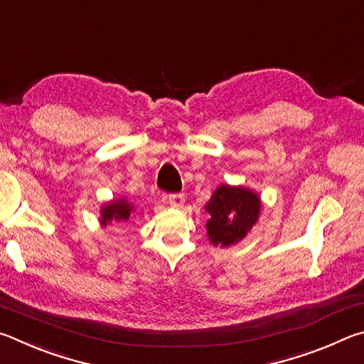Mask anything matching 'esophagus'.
<instances>
[{"label":"esophagus","mask_w":364,"mask_h":364,"mask_svg":"<svg viewBox=\"0 0 364 364\" xmlns=\"http://www.w3.org/2000/svg\"><path fill=\"white\" fill-rule=\"evenodd\" d=\"M168 201L172 208H181L183 206V203H186V196L182 193H171L168 196Z\"/></svg>","instance_id":"obj_1"}]
</instances>
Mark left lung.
I'll return each instance as SVG.
<instances>
[{"label":"left lung","mask_w":364,"mask_h":364,"mask_svg":"<svg viewBox=\"0 0 364 364\" xmlns=\"http://www.w3.org/2000/svg\"><path fill=\"white\" fill-rule=\"evenodd\" d=\"M206 211L211 214L206 224L209 240L225 247L243 240L256 224L260 200L247 188L220 186L206 205Z\"/></svg>","instance_id":"obj_1"}]
</instances>
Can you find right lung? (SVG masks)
Instances as JSON below:
<instances>
[{"mask_svg": "<svg viewBox=\"0 0 364 364\" xmlns=\"http://www.w3.org/2000/svg\"><path fill=\"white\" fill-rule=\"evenodd\" d=\"M131 211H132V206L127 201H124V200L113 201V203H110V205L102 208L100 224L105 227L107 224H110V222L127 220L129 219Z\"/></svg>", "mask_w": 364, "mask_h": 364, "instance_id": "add662e5", "label": "right lung"}]
</instances>
